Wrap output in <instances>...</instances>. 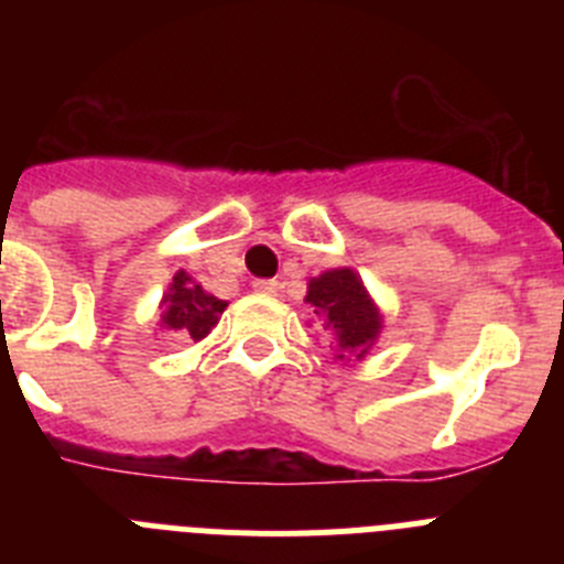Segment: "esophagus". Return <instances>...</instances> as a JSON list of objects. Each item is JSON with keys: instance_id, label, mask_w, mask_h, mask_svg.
I'll use <instances>...</instances> for the list:
<instances>
[{"instance_id": "34e87169", "label": "esophagus", "mask_w": 564, "mask_h": 564, "mask_svg": "<svg viewBox=\"0 0 564 564\" xmlns=\"http://www.w3.org/2000/svg\"><path fill=\"white\" fill-rule=\"evenodd\" d=\"M279 288H282V282H276V279H257L253 282V291L265 293V296H276Z\"/></svg>"}]
</instances>
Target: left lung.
<instances>
[{
	"label": "left lung",
	"mask_w": 564,
	"mask_h": 564,
	"mask_svg": "<svg viewBox=\"0 0 564 564\" xmlns=\"http://www.w3.org/2000/svg\"><path fill=\"white\" fill-rule=\"evenodd\" d=\"M305 302L322 316L325 330L336 338V350L341 352H358L361 358L381 330V316L350 268H336L311 279Z\"/></svg>",
	"instance_id": "left-lung-1"
}]
</instances>
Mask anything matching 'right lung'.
<instances>
[{"label": "right lung", "mask_w": 564, "mask_h": 564, "mask_svg": "<svg viewBox=\"0 0 564 564\" xmlns=\"http://www.w3.org/2000/svg\"><path fill=\"white\" fill-rule=\"evenodd\" d=\"M223 311H226L223 299L206 293L197 282H192V276H186V271H181L174 276L166 296H163L161 322L163 327L181 333L183 338L200 341L217 325Z\"/></svg>", "instance_id": "right-lung-1"}]
</instances>
